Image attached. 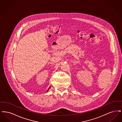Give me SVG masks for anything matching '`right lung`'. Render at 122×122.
Returning a JSON list of instances; mask_svg holds the SVG:
<instances>
[{
	"label": "right lung",
	"mask_w": 122,
	"mask_h": 122,
	"mask_svg": "<svg viewBox=\"0 0 122 122\" xmlns=\"http://www.w3.org/2000/svg\"><path fill=\"white\" fill-rule=\"evenodd\" d=\"M50 87H51V86H50V87H49V88H48V89H47V91H46V92H48V91H49V89H50Z\"/></svg>",
	"instance_id": "obj_1"
}]
</instances>
